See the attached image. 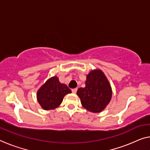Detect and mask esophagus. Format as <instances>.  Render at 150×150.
Segmentation results:
<instances>
[{
	"mask_svg": "<svg viewBox=\"0 0 150 150\" xmlns=\"http://www.w3.org/2000/svg\"><path fill=\"white\" fill-rule=\"evenodd\" d=\"M71 90H72V92H73V93H75L76 92H77V88H73V89H71Z\"/></svg>",
	"mask_w": 150,
	"mask_h": 150,
	"instance_id": "1",
	"label": "esophagus"
}]
</instances>
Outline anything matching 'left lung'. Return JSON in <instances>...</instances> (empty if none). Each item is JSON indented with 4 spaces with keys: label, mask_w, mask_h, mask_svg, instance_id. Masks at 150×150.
Masks as SVG:
<instances>
[{
    "label": "left lung",
    "mask_w": 150,
    "mask_h": 150,
    "mask_svg": "<svg viewBox=\"0 0 150 150\" xmlns=\"http://www.w3.org/2000/svg\"><path fill=\"white\" fill-rule=\"evenodd\" d=\"M77 94L83 108L98 113L104 110L110 102L112 91L103 71L98 69L87 75L86 87L78 89Z\"/></svg>",
    "instance_id": "obj_1"
}]
</instances>
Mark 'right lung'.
Returning a JSON list of instances; mask_svg holds the SVG:
<instances>
[{
    "mask_svg": "<svg viewBox=\"0 0 150 150\" xmlns=\"http://www.w3.org/2000/svg\"><path fill=\"white\" fill-rule=\"evenodd\" d=\"M71 90L65 84L61 83L57 76H54L40 87L37 91V100L44 110H53L62 103L65 95Z\"/></svg>",
    "mask_w": 150,
    "mask_h": 150,
    "instance_id": "right-lung-1",
    "label": "right lung"
}]
</instances>
